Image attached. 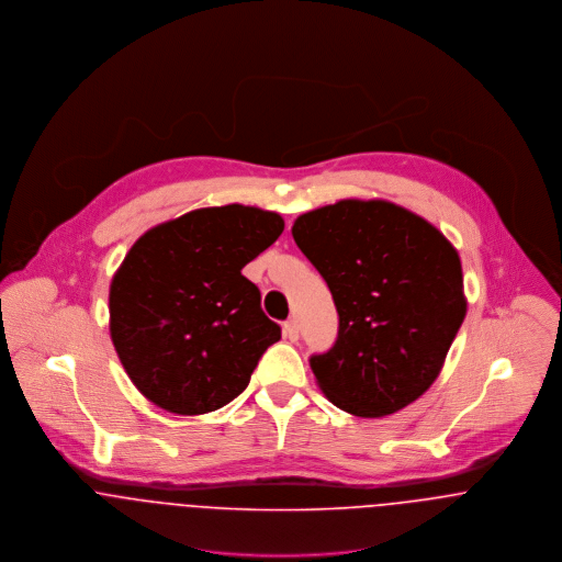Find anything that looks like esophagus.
Returning <instances> with one entry per match:
<instances>
[{
  "mask_svg": "<svg viewBox=\"0 0 562 562\" xmlns=\"http://www.w3.org/2000/svg\"><path fill=\"white\" fill-rule=\"evenodd\" d=\"M284 336H286L291 342H295V340L300 338V325H297L295 318H291V321L284 323Z\"/></svg>",
  "mask_w": 562,
  "mask_h": 562,
  "instance_id": "34e87169",
  "label": "esophagus"
}]
</instances>
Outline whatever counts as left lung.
<instances>
[{"instance_id":"1","label":"left lung","mask_w":562,"mask_h":562,"mask_svg":"<svg viewBox=\"0 0 562 562\" xmlns=\"http://www.w3.org/2000/svg\"><path fill=\"white\" fill-rule=\"evenodd\" d=\"M293 239L338 311L329 351L311 356L323 394L379 418L423 396L465 318L463 273L450 241L385 200H340L304 213Z\"/></svg>"}]
</instances>
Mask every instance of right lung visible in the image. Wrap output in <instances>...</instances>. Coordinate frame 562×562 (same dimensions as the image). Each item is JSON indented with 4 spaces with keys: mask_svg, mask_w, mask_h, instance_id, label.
<instances>
[{
    "mask_svg": "<svg viewBox=\"0 0 562 562\" xmlns=\"http://www.w3.org/2000/svg\"><path fill=\"white\" fill-rule=\"evenodd\" d=\"M284 231L273 211L198 209L144 233L110 286V334L135 387L166 412L224 407L282 329L241 269Z\"/></svg>",
    "mask_w": 562,
    "mask_h": 562,
    "instance_id": "add662e5",
    "label": "right lung"
}]
</instances>
